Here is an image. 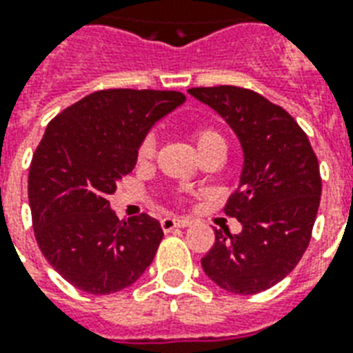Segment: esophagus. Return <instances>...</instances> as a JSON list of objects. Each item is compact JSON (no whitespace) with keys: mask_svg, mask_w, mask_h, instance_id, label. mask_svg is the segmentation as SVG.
Masks as SVG:
<instances>
[{"mask_svg":"<svg viewBox=\"0 0 353 353\" xmlns=\"http://www.w3.org/2000/svg\"><path fill=\"white\" fill-rule=\"evenodd\" d=\"M189 219H176V216H164L163 221H161V226H163L164 232H170V230L174 228H187L190 226Z\"/></svg>","mask_w":353,"mask_h":353,"instance_id":"1","label":"esophagus"}]
</instances>
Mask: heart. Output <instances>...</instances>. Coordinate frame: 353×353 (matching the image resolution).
<instances>
[{"label": "heart", "mask_w": 353, "mask_h": 353, "mask_svg": "<svg viewBox=\"0 0 353 353\" xmlns=\"http://www.w3.org/2000/svg\"><path fill=\"white\" fill-rule=\"evenodd\" d=\"M215 140H223V138H221V134L213 129H202L194 134L196 150H200L205 143L215 142ZM153 150H155V140H153V137L143 138L142 143H140V148H138V161H148V159L153 155Z\"/></svg>", "instance_id": "b5f03b06"}]
</instances>
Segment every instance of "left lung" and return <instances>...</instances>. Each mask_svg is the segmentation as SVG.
Returning a JSON list of instances; mask_svg holds the SVG:
<instances>
[{
    "label": "left lung",
    "mask_w": 353,
    "mask_h": 353,
    "mask_svg": "<svg viewBox=\"0 0 353 353\" xmlns=\"http://www.w3.org/2000/svg\"><path fill=\"white\" fill-rule=\"evenodd\" d=\"M189 93L223 117L243 151L237 190L226 203L243 230H215L203 273L232 294H258L281 283L310 241L322 194L318 159L288 112L236 85Z\"/></svg>",
    "instance_id": "left-lung-1"
}]
</instances>
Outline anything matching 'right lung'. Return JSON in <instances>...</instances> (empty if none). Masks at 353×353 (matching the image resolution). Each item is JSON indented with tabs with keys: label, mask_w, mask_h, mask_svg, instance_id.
Segmentation results:
<instances>
[{
	"label": "right lung",
	"mask_w": 353,
	"mask_h": 353,
	"mask_svg": "<svg viewBox=\"0 0 353 353\" xmlns=\"http://www.w3.org/2000/svg\"><path fill=\"white\" fill-rule=\"evenodd\" d=\"M179 91L104 90L52 119L28 177L33 230L52 268L74 288L106 296L134 284L164 232L157 219L119 221L108 196L132 172L157 121L179 108Z\"/></svg>",
	"instance_id": "1"
}]
</instances>
